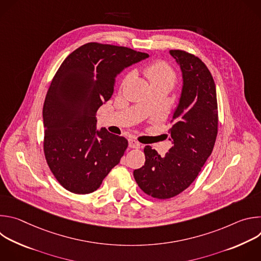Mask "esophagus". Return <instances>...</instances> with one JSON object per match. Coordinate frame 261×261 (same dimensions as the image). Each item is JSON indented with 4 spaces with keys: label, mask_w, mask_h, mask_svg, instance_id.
<instances>
[{
    "label": "esophagus",
    "mask_w": 261,
    "mask_h": 261,
    "mask_svg": "<svg viewBox=\"0 0 261 261\" xmlns=\"http://www.w3.org/2000/svg\"><path fill=\"white\" fill-rule=\"evenodd\" d=\"M140 143L137 142L136 140H133V139H129V147L131 148H139L140 147Z\"/></svg>",
    "instance_id": "34e87169"
}]
</instances>
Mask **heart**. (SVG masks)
<instances>
[{
	"mask_svg": "<svg viewBox=\"0 0 261 261\" xmlns=\"http://www.w3.org/2000/svg\"><path fill=\"white\" fill-rule=\"evenodd\" d=\"M132 72L128 73L125 81L132 76ZM144 74L153 87H166L169 90L176 82V74L174 70L163 61H156L144 68Z\"/></svg>",
	"mask_w": 261,
	"mask_h": 261,
	"instance_id": "heart-1",
	"label": "heart"
}]
</instances>
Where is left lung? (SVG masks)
<instances>
[{
  "instance_id": "left-lung-1",
  "label": "left lung",
  "mask_w": 261,
  "mask_h": 261,
  "mask_svg": "<svg viewBox=\"0 0 261 261\" xmlns=\"http://www.w3.org/2000/svg\"><path fill=\"white\" fill-rule=\"evenodd\" d=\"M181 71L182 86L172 115V146L161 157L144 147L145 162L133 171L139 188L154 198H171L194 181L211 156L218 133L216 86L204 63L184 50H169Z\"/></svg>"
}]
</instances>
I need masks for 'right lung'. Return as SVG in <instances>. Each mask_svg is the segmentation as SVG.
Wrapping results in <instances>:
<instances>
[{"instance_id":"obj_1","label":"right lung","mask_w":261,"mask_h":261,"mask_svg":"<svg viewBox=\"0 0 261 261\" xmlns=\"http://www.w3.org/2000/svg\"><path fill=\"white\" fill-rule=\"evenodd\" d=\"M148 58L124 46L87 43L62 63L43 105L46 162L63 187L75 194L96 191L120 163L128 140L97 129L98 108L113 96L116 77Z\"/></svg>"}]
</instances>
